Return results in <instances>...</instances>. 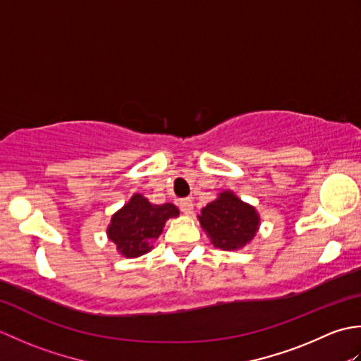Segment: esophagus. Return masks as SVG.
I'll use <instances>...</instances> for the list:
<instances>
[{
	"label": "esophagus",
	"mask_w": 361,
	"mask_h": 361,
	"mask_svg": "<svg viewBox=\"0 0 361 361\" xmlns=\"http://www.w3.org/2000/svg\"><path fill=\"white\" fill-rule=\"evenodd\" d=\"M180 209L186 214V216H189V214L194 212V203L190 198H186V200H181L180 202Z\"/></svg>",
	"instance_id": "esophagus-1"
}]
</instances>
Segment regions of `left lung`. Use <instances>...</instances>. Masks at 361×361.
Returning a JSON list of instances; mask_svg holds the SVG:
<instances>
[{
  "instance_id": "left-lung-1",
  "label": "left lung",
  "mask_w": 361,
  "mask_h": 361,
  "mask_svg": "<svg viewBox=\"0 0 361 361\" xmlns=\"http://www.w3.org/2000/svg\"><path fill=\"white\" fill-rule=\"evenodd\" d=\"M198 221L214 247L237 251L256 237L260 216L255 206L240 200L233 190H224L204 206Z\"/></svg>"
}]
</instances>
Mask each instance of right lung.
I'll return each mask as SVG.
<instances>
[{
	"label": "right lung",
	"mask_w": 361,
	"mask_h": 361,
	"mask_svg": "<svg viewBox=\"0 0 361 361\" xmlns=\"http://www.w3.org/2000/svg\"><path fill=\"white\" fill-rule=\"evenodd\" d=\"M178 216L180 211L172 203L153 204L142 194H133L111 216L106 237L121 256L140 257L153 248V242L163 233L166 221Z\"/></svg>",
	"instance_id": "obj_1"
}]
</instances>
